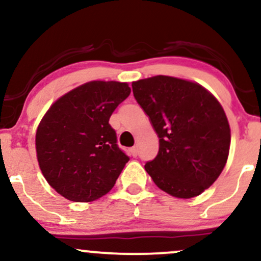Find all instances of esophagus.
<instances>
[{"label": "esophagus", "mask_w": 261, "mask_h": 261, "mask_svg": "<svg viewBox=\"0 0 261 261\" xmlns=\"http://www.w3.org/2000/svg\"><path fill=\"white\" fill-rule=\"evenodd\" d=\"M130 153L134 155V157H137V148L136 147H133L130 148Z\"/></svg>", "instance_id": "esophagus-1"}]
</instances>
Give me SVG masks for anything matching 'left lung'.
<instances>
[{
	"label": "left lung",
	"instance_id": "1",
	"mask_svg": "<svg viewBox=\"0 0 261 261\" xmlns=\"http://www.w3.org/2000/svg\"><path fill=\"white\" fill-rule=\"evenodd\" d=\"M135 99L160 137L146 172L179 199L203 193L220 176L229 153L230 128L222 106L199 83L154 76L133 82Z\"/></svg>",
	"mask_w": 261,
	"mask_h": 261
}]
</instances>
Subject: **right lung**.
I'll return each instance as SVG.
<instances>
[{
  "mask_svg": "<svg viewBox=\"0 0 261 261\" xmlns=\"http://www.w3.org/2000/svg\"><path fill=\"white\" fill-rule=\"evenodd\" d=\"M130 92L127 83L92 81L59 98L41 119L39 167L60 195L89 202L112 190L130 158L119 148L109 119Z\"/></svg>",
  "mask_w": 261,
  "mask_h": 261,
  "instance_id": "obj_1",
  "label": "right lung"
}]
</instances>
